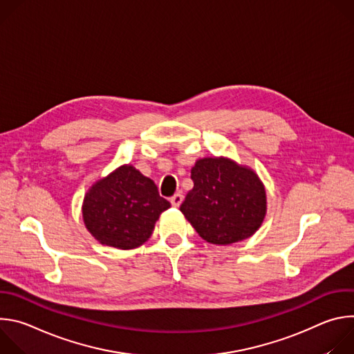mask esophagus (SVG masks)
Here are the masks:
<instances>
[{
    "mask_svg": "<svg viewBox=\"0 0 354 354\" xmlns=\"http://www.w3.org/2000/svg\"><path fill=\"white\" fill-rule=\"evenodd\" d=\"M182 201H183V194H182V193H175V194L171 197V205H172L174 207H179Z\"/></svg>",
    "mask_w": 354,
    "mask_h": 354,
    "instance_id": "esophagus-1",
    "label": "esophagus"
}]
</instances>
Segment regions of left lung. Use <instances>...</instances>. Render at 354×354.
Wrapping results in <instances>:
<instances>
[{"mask_svg": "<svg viewBox=\"0 0 354 354\" xmlns=\"http://www.w3.org/2000/svg\"><path fill=\"white\" fill-rule=\"evenodd\" d=\"M193 189L180 212L205 241L230 245L254 235L266 214V192L258 175L225 158L198 160Z\"/></svg>", "mask_w": 354, "mask_h": 354, "instance_id": "8db88e82", "label": "left lung"}]
</instances>
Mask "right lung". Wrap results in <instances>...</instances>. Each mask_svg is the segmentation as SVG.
<instances>
[{"label": "right lung", "instance_id": "1", "mask_svg": "<svg viewBox=\"0 0 354 354\" xmlns=\"http://www.w3.org/2000/svg\"><path fill=\"white\" fill-rule=\"evenodd\" d=\"M169 207L153 180L124 165L88 190L82 216L100 243L133 249L151 236L160 214Z\"/></svg>", "mask_w": 354, "mask_h": 354}]
</instances>
